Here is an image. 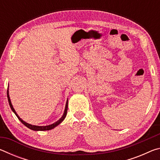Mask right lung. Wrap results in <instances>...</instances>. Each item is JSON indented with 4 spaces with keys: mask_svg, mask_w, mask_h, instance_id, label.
Segmentation results:
<instances>
[{
    "mask_svg": "<svg viewBox=\"0 0 160 160\" xmlns=\"http://www.w3.org/2000/svg\"><path fill=\"white\" fill-rule=\"evenodd\" d=\"M7 95H8V102H9V104H10V107L11 108V109L13 112L15 113V114L17 116V117L18 118L19 120H20L22 123L25 126L28 127L29 129L31 130H33V131H49V130H51L55 128L56 126H57L58 125H59L62 121L64 120V118H66V114H67V111H68V101L66 102V109H65L64 111V113H63V115L62 117L59 119L58 121H56V123H54L53 124H51V125L49 126H34V125H31V124H29L28 123H26L25 121H24L22 119H21L20 117H19V116L17 114V113L14 109V108H13L12 105L11 104V102H10V97H9V94H8V90L7 91Z\"/></svg>",
    "mask_w": 160,
    "mask_h": 160,
    "instance_id": "1",
    "label": "right lung"
}]
</instances>
